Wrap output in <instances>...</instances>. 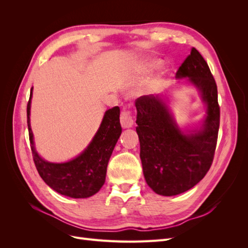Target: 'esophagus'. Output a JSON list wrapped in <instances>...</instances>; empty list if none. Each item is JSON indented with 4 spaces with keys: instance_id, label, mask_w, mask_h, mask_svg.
<instances>
[{
    "instance_id": "obj_1",
    "label": "esophagus",
    "mask_w": 248,
    "mask_h": 248,
    "mask_svg": "<svg viewBox=\"0 0 248 248\" xmlns=\"http://www.w3.org/2000/svg\"><path fill=\"white\" fill-rule=\"evenodd\" d=\"M120 122L123 128H130L133 126V117L131 111L124 110L121 112V117H120Z\"/></svg>"
}]
</instances>
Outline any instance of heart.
Segmentation results:
<instances>
[{
    "label": "heart",
    "mask_w": 248,
    "mask_h": 248,
    "mask_svg": "<svg viewBox=\"0 0 248 248\" xmlns=\"http://www.w3.org/2000/svg\"><path fill=\"white\" fill-rule=\"evenodd\" d=\"M156 65H157V62H156V61H149V62L142 63V64L140 65V68H141L142 70H150V69L154 68V67H155Z\"/></svg>",
    "instance_id": "1"
}]
</instances>
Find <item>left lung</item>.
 I'll use <instances>...</instances> for the list:
<instances>
[{
  "label": "left lung",
  "instance_id": "obj_1",
  "mask_svg": "<svg viewBox=\"0 0 248 248\" xmlns=\"http://www.w3.org/2000/svg\"><path fill=\"white\" fill-rule=\"evenodd\" d=\"M176 78H188L206 103L207 116L201 128L183 132L160 95H144L136 100L144 177L154 192L164 197L189 190L206 176L214 158L220 121L215 79L194 47Z\"/></svg>",
  "mask_w": 248,
  "mask_h": 248
}]
</instances>
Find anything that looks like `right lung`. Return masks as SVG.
I'll return each instance as SVG.
<instances>
[{"label": "right lung", "instance_id": "1", "mask_svg": "<svg viewBox=\"0 0 248 248\" xmlns=\"http://www.w3.org/2000/svg\"><path fill=\"white\" fill-rule=\"evenodd\" d=\"M32 90L27 106V121L33 159L40 177L50 188L63 196L73 199L94 196L106 182L108 163L122 132L119 107L106 111L93 140L76 158L63 163L48 162L36 152L34 145L30 123Z\"/></svg>", "mask_w": 248, "mask_h": 248}]
</instances>
